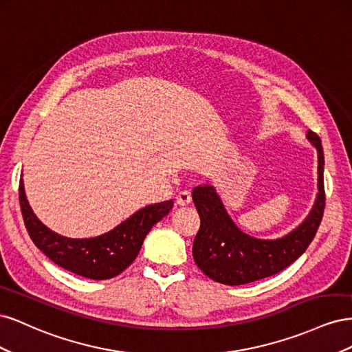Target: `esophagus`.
Instances as JSON below:
<instances>
[{"instance_id": "esophagus-1", "label": "esophagus", "mask_w": 352, "mask_h": 352, "mask_svg": "<svg viewBox=\"0 0 352 352\" xmlns=\"http://www.w3.org/2000/svg\"><path fill=\"white\" fill-rule=\"evenodd\" d=\"M190 201H192V195H190L189 190H180V192L176 197V204L177 206L185 207V206L190 204Z\"/></svg>"}]
</instances>
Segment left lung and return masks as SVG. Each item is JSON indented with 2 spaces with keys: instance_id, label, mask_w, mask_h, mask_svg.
<instances>
[{
  "instance_id": "1",
  "label": "left lung",
  "mask_w": 352,
  "mask_h": 352,
  "mask_svg": "<svg viewBox=\"0 0 352 352\" xmlns=\"http://www.w3.org/2000/svg\"><path fill=\"white\" fill-rule=\"evenodd\" d=\"M307 140L317 150L318 194L310 214L300 226L278 239H258L243 233L225 210L216 189L199 185L192 190L201 226L194 239L192 255L210 279L223 285H245L269 278L291 265L311 243L324 211V155L322 141L314 132Z\"/></svg>"
}]
</instances>
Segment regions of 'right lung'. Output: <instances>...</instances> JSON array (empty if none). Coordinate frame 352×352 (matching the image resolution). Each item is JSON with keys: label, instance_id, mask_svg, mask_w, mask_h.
I'll use <instances>...</instances> for the list:
<instances>
[{"label": "right lung", "instance_id": "obj_1", "mask_svg": "<svg viewBox=\"0 0 352 352\" xmlns=\"http://www.w3.org/2000/svg\"><path fill=\"white\" fill-rule=\"evenodd\" d=\"M19 199L25 226L36 247L60 267L94 280L111 279L129 267L148 232L173 208L172 199L146 206L104 235L73 239L52 232L34 214L22 179L19 185Z\"/></svg>", "mask_w": 352, "mask_h": 352}]
</instances>
